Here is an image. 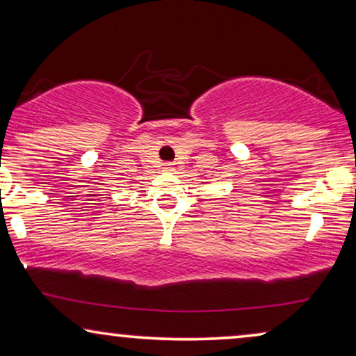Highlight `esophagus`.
<instances>
[{"mask_svg":"<svg viewBox=\"0 0 356 356\" xmlns=\"http://www.w3.org/2000/svg\"><path fill=\"white\" fill-rule=\"evenodd\" d=\"M162 168L165 170V172H173V163H170V162L163 163V165H162Z\"/></svg>","mask_w":356,"mask_h":356,"instance_id":"34e87169","label":"esophagus"}]
</instances>
